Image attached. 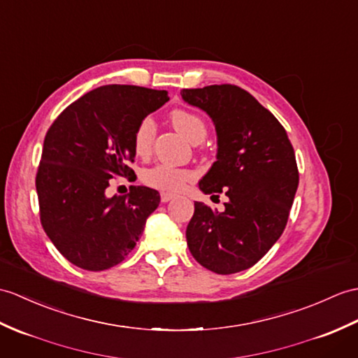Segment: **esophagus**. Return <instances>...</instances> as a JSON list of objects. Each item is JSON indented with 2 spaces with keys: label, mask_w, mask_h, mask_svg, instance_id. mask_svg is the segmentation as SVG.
<instances>
[{
  "label": "esophagus",
  "mask_w": 358,
  "mask_h": 358,
  "mask_svg": "<svg viewBox=\"0 0 358 358\" xmlns=\"http://www.w3.org/2000/svg\"><path fill=\"white\" fill-rule=\"evenodd\" d=\"M160 198H162V201H163V203H168V201H171V199L173 198V194H169V192H162V194H160Z\"/></svg>",
  "instance_id": "obj_1"
}]
</instances>
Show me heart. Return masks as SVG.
<instances>
[{"instance_id": "1", "label": "heart", "mask_w": 358, "mask_h": 358, "mask_svg": "<svg viewBox=\"0 0 358 358\" xmlns=\"http://www.w3.org/2000/svg\"><path fill=\"white\" fill-rule=\"evenodd\" d=\"M171 122L182 136L192 143H201L207 136L206 122L198 114L186 110H173L171 113ZM155 122L152 117L141 119L132 134V148L138 157H148L152 151L155 138ZM195 178V172L187 168H180L169 163H157L151 168L140 172V180L143 185L164 190V192H177L182 189L187 181Z\"/></svg>"}]
</instances>
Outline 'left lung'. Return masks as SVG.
Segmentation results:
<instances>
[{"label": "left lung", "mask_w": 358, "mask_h": 358, "mask_svg": "<svg viewBox=\"0 0 358 358\" xmlns=\"http://www.w3.org/2000/svg\"><path fill=\"white\" fill-rule=\"evenodd\" d=\"M181 97L209 114L217 128V162L199 189L229 196L224 212L195 201L186 229L187 247L195 261L213 273L247 270L287 226L299 186L293 145L267 108L236 85L181 90Z\"/></svg>", "instance_id": "left-lung-1"}]
</instances>
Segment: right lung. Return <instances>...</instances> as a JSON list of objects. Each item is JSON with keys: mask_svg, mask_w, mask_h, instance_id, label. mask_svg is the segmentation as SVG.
<instances>
[{"mask_svg": "<svg viewBox=\"0 0 358 358\" xmlns=\"http://www.w3.org/2000/svg\"><path fill=\"white\" fill-rule=\"evenodd\" d=\"M169 101L168 91L103 85L79 97L48 128L36 172L41 224L61 255L79 268L120 264L160 203L157 190L131 186L108 198L110 180L132 178L137 123Z\"/></svg>", "mask_w": 358, "mask_h": 358, "instance_id": "obj_1", "label": "right lung"}]
</instances>
